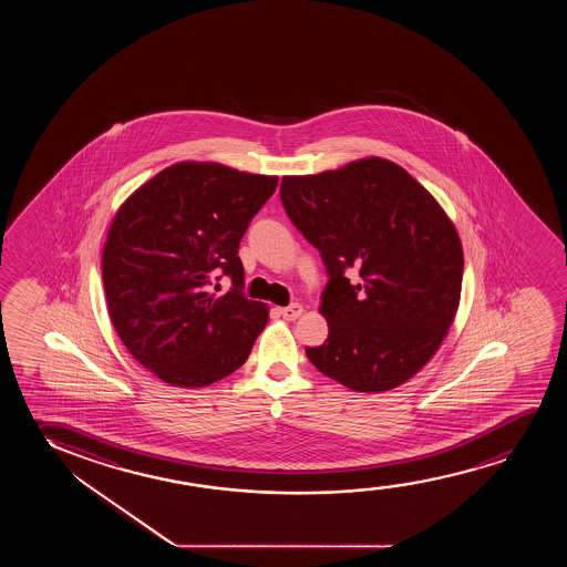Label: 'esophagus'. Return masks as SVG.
<instances>
[{
  "instance_id": "obj_1",
  "label": "esophagus",
  "mask_w": 567,
  "mask_h": 567,
  "mask_svg": "<svg viewBox=\"0 0 567 567\" xmlns=\"http://www.w3.org/2000/svg\"><path fill=\"white\" fill-rule=\"evenodd\" d=\"M280 316L287 319V321H295L296 318L302 316L303 308L300 303H290L287 308H280Z\"/></svg>"
}]
</instances>
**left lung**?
Wrapping results in <instances>:
<instances>
[{
    "instance_id": "8db88e82",
    "label": "left lung",
    "mask_w": 567,
    "mask_h": 567,
    "mask_svg": "<svg viewBox=\"0 0 567 567\" xmlns=\"http://www.w3.org/2000/svg\"><path fill=\"white\" fill-rule=\"evenodd\" d=\"M280 202L329 277L319 306L329 337L306 349L311 364L360 393L411 380L457 313L465 261L450 217L380 156L285 176Z\"/></svg>"
}]
</instances>
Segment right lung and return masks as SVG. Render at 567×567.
Returning <instances> with one entry per match:
<instances>
[{"label": "right lung", "mask_w": 567, "mask_h": 567, "mask_svg": "<svg viewBox=\"0 0 567 567\" xmlns=\"http://www.w3.org/2000/svg\"><path fill=\"white\" fill-rule=\"evenodd\" d=\"M277 184L217 163L172 164L112 220L102 251L110 319L130 354L174 388L238 370L267 326V306L241 292L238 248ZM223 276L234 287L217 299L209 287Z\"/></svg>", "instance_id": "1"}]
</instances>
